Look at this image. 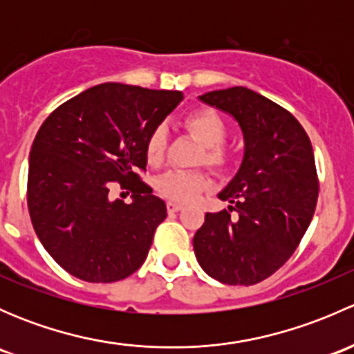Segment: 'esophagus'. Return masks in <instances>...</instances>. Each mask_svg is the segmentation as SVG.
Instances as JSON below:
<instances>
[{"instance_id": "esophagus-1", "label": "esophagus", "mask_w": 354, "mask_h": 354, "mask_svg": "<svg viewBox=\"0 0 354 354\" xmlns=\"http://www.w3.org/2000/svg\"><path fill=\"white\" fill-rule=\"evenodd\" d=\"M181 209H183V203L173 202V200H169V202H167V210H169V212H178V210H181Z\"/></svg>"}]
</instances>
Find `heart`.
I'll return each mask as SVG.
<instances>
[{
    "instance_id": "heart-1",
    "label": "heart",
    "mask_w": 354,
    "mask_h": 354,
    "mask_svg": "<svg viewBox=\"0 0 354 354\" xmlns=\"http://www.w3.org/2000/svg\"><path fill=\"white\" fill-rule=\"evenodd\" d=\"M188 130L205 145V160L214 166H221L226 160V151L223 144L226 142L227 128L223 118L212 109H195L185 116ZM167 130L164 124H157L149 133L145 142V154L149 162L159 164L166 152ZM210 180L202 171L171 169L164 173L157 181V190L164 197L178 202H187L195 198L202 190L209 188Z\"/></svg>"
}]
</instances>
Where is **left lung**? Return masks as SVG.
<instances>
[{
  "mask_svg": "<svg viewBox=\"0 0 354 354\" xmlns=\"http://www.w3.org/2000/svg\"><path fill=\"white\" fill-rule=\"evenodd\" d=\"M198 99L238 121L245 156L217 195L231 203L230 210L205 214L194 236L195 257L219 283L252 286L281 269L308 230L319 197L313 149L289 111L250 88L212 91Z\"/></svg>",
  "mask_w": 354,
  "mask_h": 354,
  "instance_id": "obj_1",
  "label": "left lung"
}]
</instances>
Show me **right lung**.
Here are the masks:
<instances>
[{
    "mask_svg": "<svg viewBox=\"0 0 354 354\" xmlns=\"http://www.w3.org/2000/svg\"><path fill=\"white\" fill-rule=\"evenodd\" d=\"M183 99L180 91L101 84L63 102L39 128L28 157L27 205L46 252L71 276L114 283L147 259L166 219L137 169L147 166L145 142ZM113 180L134 202L109 198Z\"/></svg>",
    "mask_w": 354,
    "mask_h": 354,
    "instance_id": "1",
    "label": "right lung"
}]
</instances>
